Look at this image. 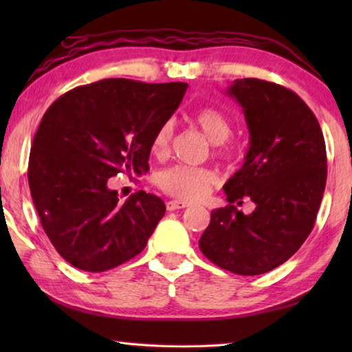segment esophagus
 <instances>
[{
	"label": "esophagus",
	"instance_id": "obj_1",
	"mask_svg": "<svg viewBox=\"0 0 352 352\" xmlns=\"http://www.w3.org/2000/svg\"><path fill=\"white\" fill-rule=\"evenodd\" d=\"M188 204H184V201L180 200H169L168 204H166V208H168V211H177V210H183V208H186Z\"/></svg>",
	"mask_w": 352,
	"mask_h": 352
}]
</instances>
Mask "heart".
Wrapping results in <instances>:
<instances>
[{
  "label": "heart",
  "instance_id": "heart-1",
  "mask_svg": "<svg viewBox=\"0 0 352 352\" xmlns=\"http://www.w3.org/2000/svg\"><path fill=\"white\" fill-rule=\"evenodd\" d=\"M194 122L212 144H217L216 152L220 157H228L230 148L223 146L225 141L233 135V122L223 111L214 107H204L194 113ZM172 138H174V126L166 121L157 130L152 141V151L155 155H166L169 152ZM216 183V174L206 168H192V166H170L168 169L158 172V188L170 197L184 201H197L206 197L212 184Z\"/></svg>",
  "mask_w": 352,
  "mask_h": 352
}]
</instances>
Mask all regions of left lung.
<instances>
[{"label":"left lung","mask_w":352,"mask_h":352,"mask_svg":"<svg viewBox=\"0 0 352 352\" xmlns=\"http://www.w3.org/2000/svg\"><path fill=\"white\" fill-rule=\"evenodd\" d=\"M226 93L242 107L250 146L223 186L230 205L211 211L199 247L220 269L253 276L284 264L311 234L326 186V146L312 110L289 88L237 79ZM245 198L256 205L248 217L234 205Z\"/></svg>","instance_id":"obj_1"}]
</instances>
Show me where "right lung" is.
I'll return each instance as SVG.
<instances>
[{
    "instance_id": "obj_1",
    "label": "right lung",
    "mask_w": 352,
    "mask_h": 352,
    "mask_svg": "<svg viewBox=\"0 0 352 352\" xmlns=\"http://www.w3.org/2000/svg\"><path fill=\"white\" fill-rule=\"evenodd\" d=\"M186 88L104 79L62 94L41 118L29 188L46 236L73 267L105 272L144 250L164 201L138 190L121 204L107 182L119 172L146 174L153 136Z\"/></svg>"
}]
</instances>
